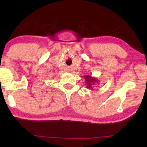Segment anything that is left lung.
<instances>
[{"label":"left lung","instance_id":"8db88e82","mask_svg":"<svg viewBox=\"0 0 147 147\" xmlns=\"http://www.w3.org/2000/svg\"><path fill=\"white\" fill-rule=\"evenodd\" d=\"M84 79H86V84L87 88L92 89V86H93V84H95L96 82L98 83L97 79H95V77H91L90 75L84 76Z\"/></svg>","mask_w":147,"mask_h":147}]
</instances>
